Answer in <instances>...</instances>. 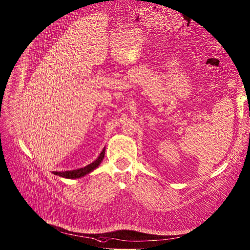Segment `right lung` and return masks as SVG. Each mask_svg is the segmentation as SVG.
<instances>
[{"label":"right lung","instance_id":"right-lung-1","mask_svg":"<svg viewBox=\"0 0 250 250\" xmlns=\"http://www.w3.org/2000/svg\"><path fill=\"white\" fill-rule=\"evenodd\" d=\"M104 154H105V146L104 147V149L102 151V153L99 154V156L97 157V159L95 161H93L92 163H90L89 165L85 166V167L77 169V170H71V171H62V172H52L54 175L62 177V178H66V179H78L81 177H84L85 175L91 173L92 171H94L96 168H98V166L101 165V163L103 162L104 158Z\"/></svg>","mask_w":250,"mask_h":250}]
</instances>
